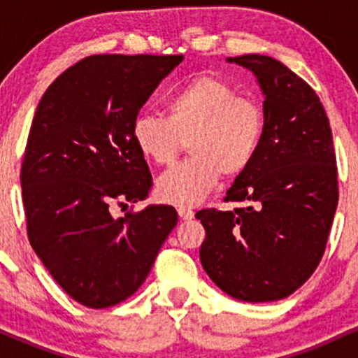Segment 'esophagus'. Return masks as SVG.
Masks as SVG:
<instances>
[{
	"instance_id": "obj_1",
	"label": "esophagus",
	"mask_w": 358,
	"mask_h": 358,
	"mask_svg": "<svg viewBox=\"0 0 358 358\" xmlns=\"http://www.w3.org/2000/svg\"><path fill=\"white\" fill-rule=\"evenodd\" d=\"M176 210H178V215L182 217L183 220H190V219H193V215H195L192 208H187V207H178Z\"/></svg>"
}]
</instances>
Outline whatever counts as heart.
I'll list each match as a JSON object with an SVG mask.
<instances>
[{
	"instance_id": "1",
	"label": "heart",
	"mask_w": 358,
	"mask_h": 358,
	"mask_svg": "<svg viewBox=\"0 0 358 358\" xmlns=\"http://www.w3.org/2000/svg\"><path fill=\"white\" fill-rule=\"evenodd\" d=\"M166 117L141 114L131 138L143 158L170 165L188 143L190 158L158 178L156 192L175 205H195L207 196L220 175L236 178L256 156L264 114L261 106L242 97L227 80L196 76L180 85L166 102Z\"/></svg>"
}]
</instances>
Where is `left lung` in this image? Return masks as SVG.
<instances>
[{"instance_id":"left-lung-1","label":"left lung","mask_w":358,"mask_h":358,"mask_svg":"<svg viewBox=\"0 0 358 358\" xmlns=\"http://www.w3.org/2000/svg\"><path fill=\"white\" fill-rule=\"evenodd\" d=\"M264 96V134L225 202L245 207L196 212L207 237L200 262L229 296L276 301L305 285L322 261L338 203L330 122L320 97L273 57H229Z\"/></svg>"}]
</instances>
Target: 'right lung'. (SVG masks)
<instances>
[{"label": "right lung", "mask_w": 358, "mask_h": 358, "mask_svg": "<svg viewBox=\"0 0 358 358\" xmlns=\"http://www.w3.org/2000/svg\"><path fill=\"white\" fill-rule=\"evenodd\" d=\"M183 55H92L38 102L22 165L28 239L52 278L87 308L124 301L145 282L178 222L171 205L114 217L153 178L131 138L139 109Z\"/></svg>", "instance_id": "obj_1"}]
</instances>
